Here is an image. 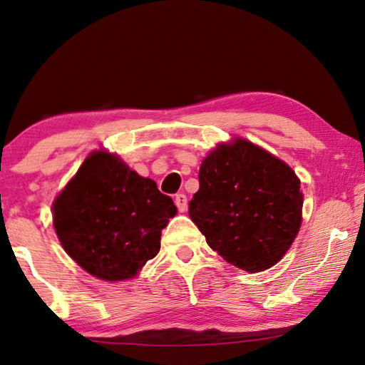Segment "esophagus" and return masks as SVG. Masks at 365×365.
<instances>
[{"instance_id":"34e87169","label":"esophagus","mask_w":365,"mask_h":365,"mask_svg":"<svg viewBox=\"0 0 365 365\" xmlns=\"http://www.w3.org/2000/svg\"><path fill=\"white\" fill-rule=\"evenodd\" d=\"M174 201H175V205H177V207H178V211H180V212H185V211H187V207H188L187 195L178 193V195H175Z\"/></svg>"}]
</instances>
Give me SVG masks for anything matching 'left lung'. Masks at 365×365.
<instances>
[{
  "instance_id": "1",
  "label": "left lung",
  "mask_w": 365,
  "mask_h": 365,
  "mask_svg": "<svg viewBox=\"0 0 365 365\" xmlns=\"http://www.w3.org/2000/svg\"><path fill=\"white\" fill-rule=\"evenodd\" d=\"M188 214L227 262L262 272L285 256L299 232V178L274 154L235 138L202 159Z\"/></svg>"
}]
</instances>
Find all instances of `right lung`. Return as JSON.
Returning a JSON list of instances; mask_svg holds the SVG:
<instances>
[{
    "label": "right lung",
    "instance_id": "right-lung-1",
    "mask_svg": "<svg viewBox=\"0 0 365 365\" xmlns=\"http://www.w3.org/2000/svg\"><path fill=\"white\" fill-rule=\"evenodd\" d=\"M177 214L156 182L95 151L53 202L61 245L80 267L108 282L133 279L159 252L160 230Z\"/></svg>",
    "mask_w": 365,
    "mask_h": 365
}]
</instances>
